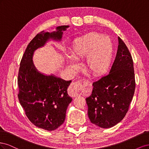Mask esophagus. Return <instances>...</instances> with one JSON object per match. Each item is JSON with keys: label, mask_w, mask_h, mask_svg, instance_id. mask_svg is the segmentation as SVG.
Here are the masks:
<instances>
[{"label": "esophagus", "mask_w": 149, "mask_h": 149, "mask_svg": "<svg viewBox=\"0 0 149 149\" xmlns=\"http://www.w3.org/2000/svg\"><path fill=\"white\" fill-rule=\"evenodd\" d=\"M82 89H83L82 80L76 81L73 82L71 84L68 90V94L72 97H76L78 96L80 91H81Z\"/></svg>", "instance_id": "1"}]
</instances>
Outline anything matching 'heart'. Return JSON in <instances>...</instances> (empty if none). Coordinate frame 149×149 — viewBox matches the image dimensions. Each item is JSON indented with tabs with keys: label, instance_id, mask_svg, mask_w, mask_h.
<instances>
[{
	"label": "heart",
	"instance_id": "b5f03b06",
	"mask_svg": "<svg viewBox=\"0 0 149 149\" xmlns=\"http://www.w3.org/2000/svg\"><path fill=\"white\" fill-rule=\"evenodd\" d=\"M113 52V44L109 37L91 33L76 39L72 45L71 56L76 61L87 57L86 66L94 76H100L109 67ZM76 64L73 66L76 67Z\"/></svg>",
	"mask_w": 149,
	"mask_h": 149
}]
</instances>
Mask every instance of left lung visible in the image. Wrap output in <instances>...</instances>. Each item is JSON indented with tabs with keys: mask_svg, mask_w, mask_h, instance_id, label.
Masks as SVG:
<instances>
[{
	"mask_svg": "<svg viewBox=\"0 0 149 149\" xmlns=\"http://www.w3.org/2000/svg\"><path fill=\"white\" fill-rule=\"evenodd\" d=\"M115 60L109 74L93 83L91 96L86 99L91 123L101 128H110L127 113L136 88L131 55L119 37Z\"/></svg>",
	"mask_w": 149,
	"mask_h": 149,
	"instance_id": "left-lung-1",
	"label": "left lung"
}]
</instances>
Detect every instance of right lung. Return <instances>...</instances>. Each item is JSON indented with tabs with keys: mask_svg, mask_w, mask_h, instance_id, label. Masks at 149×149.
Instances as JSON below:
<instances>
[{
	"mask_svg": "<svg viewBox=\"0 0 149 149\" xmlns=\"http://www.w3.org/2000/svg\"><path fill=\"white\" fill-rule=\"evenodd\" d=\"M68 25L59 26L52 33L42 31L28 45L20 61L18 74V98L31 123L44 130H54L63 124L66 111L72 98L67 93L71 81L55 76L44 75L35 68L32 57L35 50L49 38L61 40Z\"/></svg>",
	"mask_w": 149,
	"mask_h": 149,
	"instance_id": "add662e5",
	"label": "right lung"
}]
</instances>
